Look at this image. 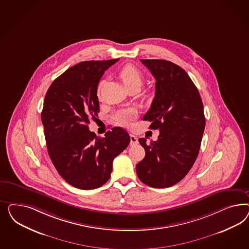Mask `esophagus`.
<instances>
[{
	"instance_id": "esophagus-1",
	"label": "esophagus",
	"mask_w": 249,
	"mask_h": 249,
	"mask_svg": "<svg viewBox=\"0 0 249 249\" xmlns=\"http://www.w3.org/2000/svg\"><path fill=\"white\" fill-rule=\"evenodd\" d=\"M137 143H138V138L136 136L130 134V145L134 146Z\"/></svg>"
}]
</instances>
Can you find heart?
<instances>
[{
    "mask_svg": "<svg viewBox=\"0 0 249 249\" xmlns=\"http://www.w3.org/2000/svg\"><path fill=\"white\" fill-rule=\"evenodd\" d=\"M119 75L121 77V81L125 85V87L127 89L130 88H139L141 89V87L143 84V75L142 73L136 68L135 66L128 64L124 66L121 68L119 72ZM104 83V81H100L98 86V94L101 90V87ZM136 111L134 109L128 108V109H122L118 111L117 113L114 115V119L117 121L118 124L122 125V126H126L128 127L130 125H132L133 121L136 119Z\"/></svg>",
    "mask_w": 249,
    "mask_h": 249,
    "instance_id": "1",
    "label": "heart"
}]
</instances>
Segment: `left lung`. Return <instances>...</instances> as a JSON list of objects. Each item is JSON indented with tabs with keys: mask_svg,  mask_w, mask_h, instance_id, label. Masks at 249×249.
I'll return each instance as SVG.
<instances>
[{
	"mask_svg": "<svg viewBox=\"0 0 249 249\" xmlns=\"http://www.w3.org/2000/svg\"><path fill=\"white\" fill-rule=\"evenodd\" d=\"M154 76L155 97L143 121L159 129L156 142H139L145 157L136 166L139 179L153 188L182 180L194 165L205 127L204 106L196 85L179 66L167 60L142 59Z\"/></svg>",
	"mask_w": 249,
	"mask_h": 249,
	"instance_id": "1",
	"label": "left lung"
}]
</instances>
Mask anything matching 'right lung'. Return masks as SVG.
<instances>
[{"instance_id":"add662e5","label":"right lung","mask_w":249,"mask_h":249,"mask_svg":"<svg viewBox=\"0 0 249 249\" xmlns=\"http://www.w3.org/2000/svg\"><path fill=\"white\" fill-rule=\"evenodd\" d=\"M118 59L84 61L53 80L41 114L49 157L61 177L75 188L92 190L108 181L112 162L128 147V132L115 127L104 138L89 128L99 112L101 76Z\"/></svg>"}]
</instances>
